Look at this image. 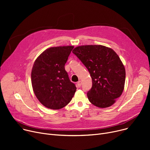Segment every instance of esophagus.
Wrapping results in <instances>:
<instances>
[{
	"label": "esophagus",
	"instance_id": "34e87169",
	"mask_svg": "<svg viewBox=\"0 0 150 150\" xmlns=\"http://www.w3.org/2000/svg\"><path fill=\"white\" fill-rule=\"evenodd\" d=\"M82 83H81V81H78V83H77V86H78V88H80L81 87V84Z\"/></svg>",
	"mask_w": 150,
	"mask_h": 150
}]
</instances>
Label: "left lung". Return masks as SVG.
<instances>
[{
	"instance_id": "1",
	"label": "left lung",
	"mask_w": 150,
	"mask_h": 150,
	"mask_svg": "<svg viewBox=\"0 0 150 150\" xmlns=\"http://www.w3.org/2000/svg\"><path fill=\"white\" fill-rule=\"evenodd\" d=\"M90 73L92 86L87 96L92 104L100 108L112 106L124 89L125 69L118 54L101 45H86L72 51Z\"/></svg>"
}]
</instances>
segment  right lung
I'll return each instance as SVG.
<instances>
[{
	"instance_id": "add662e5",
	"label": "right lung",
	"mask_w": 150,
	"mask_h": 150,
	"mask_svg": "<svg viewBox=\"0 0 150 150\" xmlns=\"http://www.w3.org/2000/svg\"><path fill=\"white\" fill-rule=\"evenodd\" d=\"M74 46L50 47L35 60L31 84L36 98L47 108L59 109L73 98L76 88L69 80L64 66Z\"/></svg>"
}]
</instances>
